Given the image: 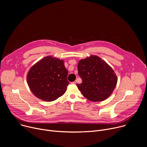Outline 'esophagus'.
Segmentation results:
<instances>
[{
    "instance_id": "34e87169",
    "label": "esophagus",
    "mask_w": 147,
    "mask_h": 147,
    "mask_svg": "<svg viewBox=\"0 0 147 147\" xmlns=\"http://www.w3.org/2000/svg\"><path fill=\"white\" fill-rule=\"evenodd\" d=\"M72 83H73V84H76V83H77V80H76V81H74V82H72Z\"/></svg>"
}]
</instances>
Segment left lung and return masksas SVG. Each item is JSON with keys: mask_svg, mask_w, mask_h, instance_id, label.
<instances>
[{"mask_svg": "<svg viewBox=\"0 0 147 147\" xmlns=\"http://www.w3.org/2000/svg\"><path fill=\"white\" fill-rule=\"evenodd\" d=\"M78 73L82 83L76 85L84 96L92 102L103 101L109 98L117 82L113 69L96 55L81 59L78 63Z\"/></svg>", "mask_w": 147, "mask_h": 147, "instance_id": "8db88e82", "label": "left lung"}]
</instances>
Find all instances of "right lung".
Segmentation results:
<instances>
[{
	"label": "right lung",
	"instance_id": "right-lung-1",
	"mask_svg": "<svg viewBox=\"0 0 147 147\" xmlns=\"http://www.w3.org/2000/svg\"><path fill=\"white\" fill-rule=\"evenodd\" d=\"M64 60L47 56L35 63L29 70L27 81L32 94L38 99L51 102L66 92L69 82Z\"/></svg>",
	"mask_w": 147,
	"mask_h": 147
}]
</instances>
